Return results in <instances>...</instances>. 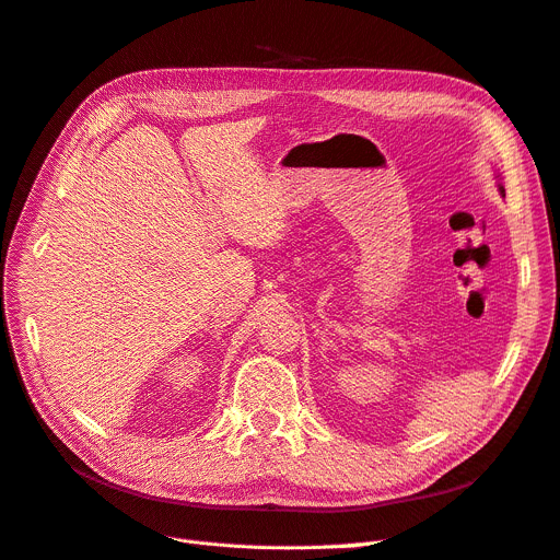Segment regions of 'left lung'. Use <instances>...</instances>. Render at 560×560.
I'll use <instances>...</instances> for the list:
<instances>
[{
	"label": "left lung",
	"instance_id": "8db88e82",
	"mask_svg": "<svg viewBox=\"0 0 560 560\" xmlns=\"http://www.w3.org/2000/svg\"><path fill=\"white\" fill-rule=\"evenodd\" d=\"M499 191H501V194H505V191H503V186H501V184H499Z\"/></svg>",
	"mask_w": 560,
	"mask_h": 560
}]
</instances>
